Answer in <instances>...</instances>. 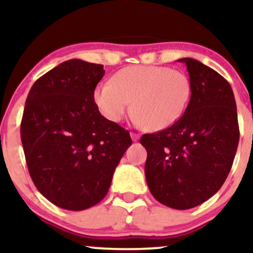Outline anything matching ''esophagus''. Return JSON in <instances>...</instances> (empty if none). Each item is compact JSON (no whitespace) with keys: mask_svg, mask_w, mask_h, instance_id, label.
<instances>
[{"mask_svg":"<svg viewBox=\"0 0 253 253\" xmlns=\"http://www.w3.org/2000/svg\"><path fill=\"white\" fill-rule=\"evenodd\" d=\"M130 138H132L133 141H136L139 138H140V135H139L138 133H135V132H130Z\"/></svg>","mask_w":253,"mask_h":253,"instance_id":"obj_1","label":"esophagus"}]
</instances>
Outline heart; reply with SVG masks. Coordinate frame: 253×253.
I'll list each match as a JSON object with an SVG mask.
<instances>
[{"mask_svg": "<svg viewBox=\"0 0 253 253\" xmlns=\"http://www.w3.org/2000/svg\"><path fill=\"white\" fill-rule=\"evenodd\" d=\"M190 95V80L183 71L136 65L121 69L112 77V82L98 84L94 90V102L107 120L119 123L133 101L134 123L159 130L182 117Z\"/></svg>", "mask_w": 253, "mask_h": 253, "instance_id": "1", "label": "heart"}]
</instances>
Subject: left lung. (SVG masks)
<instances>
[{"instance_id":"8db88e82","label":"left lung","mask_w":253,"mask_h":253,"mask_svg":"<svg viewBox=\"0 0 253 253\" xmlns=\"http://www.w3.org/2000/svg\"><path fill=\"white\" fill-rule=\"evenodd\" d=\"M191 83L190 101L175 124L144 134L145 176L153 197L173 210H189L221 188L238 143L237 104L221 75L193 58H182Z\"/></svg>"}]
</instances>
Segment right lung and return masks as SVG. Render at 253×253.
I'll return each instance as SVG.
<instances>
[{
    "instance_id": "right-lung-1",
    "label": "right lung",
    "mask_w": 253,
    "mask_h": 253,
    "mask_svg": "<svg viewBox=\"0 0 253 253\" xmlns=\"http://www.w3.org/2000/svg\"><path fill=\"white\" fill-rule=\"evenodd\" d=\"M103 65L66 60L38 78L28 92L21 141L28 171L48 201L68 211L97 205L132 144L94 102Z\"/></svg>"
}]
</instances>
